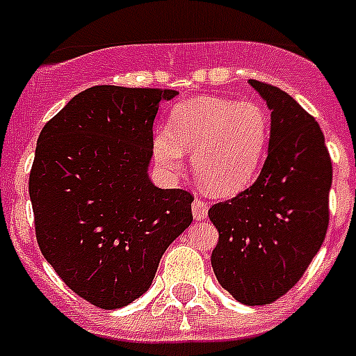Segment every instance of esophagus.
<instances>
[{"mask_svg":"<svg viewBox=\"0 0 356 356\" xmlns=\"http://www.w3.org/2000/svg\"><path fill=\"white\" fill-rule=\"evenodd\" d=\"M193 216L196 221L207 219V216H209V203H205V201H201L196 197V200L193 201Z\"/></svg>","mask_w":356,"mask_h":356,"instance_id":"1","label":"esophagus"}]
</instances>
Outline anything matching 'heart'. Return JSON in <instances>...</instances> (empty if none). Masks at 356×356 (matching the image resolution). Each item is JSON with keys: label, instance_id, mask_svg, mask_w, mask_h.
Returning <instances> with one entry per match:
<instances>
[{"label": "heart", "instance_id": "b5f03b06", "mask_svg": "<svg viewBox=\"0 0 356 356\" xmlns=\"http://www.w3.org/2000/svg\"><path fill=\"white\" fill-rule=\"evenodd\" d=\"M271 135L266 106L253 99L197 96L172 106L168 128L153 137V156L178 175L184 151L200 184L216 196H235L257 178Z\"/></svg>", "mask_w": 356, "mask_h": 356}]
</instances>
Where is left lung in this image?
Instances as JSON below:
<instances>
[{
	"instance_id": "left-lung-1",
	"label": "left lung",
	"mask_w": 356,
	"mask_h": 356,
	"mask_svg": "<svg viewBox=\"0 0 356 356\" xmlns=\"http://www.w3.org/2000/svg\"><path fill=\"white\" fill-rule=\"evenodd\" d=\"M271 110L269 149L250 188L209 210L217 282L248 307L294 287L328 229L332 160L316 119L285 90L250 80Z\"/></svg>"
}]
</instances>
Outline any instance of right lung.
Returning <instances> with one entry per match:
<instances>
[{
    "mask_svg": "<svg viewBox=\"0 0 356 356\" xmlns=\"http://www.w3.org/2000/svg\"><path fill=\"white\" fill-rule=\"evenodd\" d=\"M176 94L96 85L37 140L30 200L39 248L72 292L103 310L143 296L193 222V194L155 187L147 175L159 105Z\"/></svg>",
    "mask_w": 356,
    "mask_h": 356,
    "instance_id": "obj_1",
    "label": "right lung"
}]
</instances>
